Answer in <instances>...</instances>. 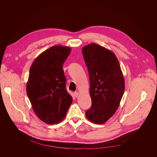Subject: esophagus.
Here are the masks:
<instances>
[{"instance_id": "1", "label": "esophagus", "mask_w": 157, "mask_h": 157, "mask_svg": "<svg viewBox=\"0 0 157 157\" xmlns=\"http://www.w3.org/2000/svg\"><path fill=\"white\" fill-rule=\"evenodd\" d=\"M74 96H75V97H77L78 96V92H75L74 93Z\"/></svg>"}]
</instances>
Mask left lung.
<instances>
[{
	"instance_id": "left-lung-1",
	"label": "left lung",
	"mask_w": 157,
	"mask_h": 157,
	"mask_svg": "<svg viewBox=\"0 0 157 157\" xmlns=\"http://www.w3.org/2000/svg\"><path fill=\"white\" fill-rule=\"evenodd\" d=\"M88 67L92 105L85 113L93 123L103 124L116 112L123 95L125 84L115 54L95 43L82 48Z\"/></svg>"
}]
</instances>
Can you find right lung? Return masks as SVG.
I'll return each mask as SVG.
<instances>
[{
  "label": "right lung",
  "instance_id": "add662e5",
  "mask_svg": "<svg viewBox=\"0 0 157 157\" xmlns=\"http://www.w3.org/2000/svg\"><path fill=\"white\" fill-rule=\"evenodd\" d=\"M71 51L68 46H53L42 52L29 69L27 95L34 112L48 124L62 121L72 102L63 69Z\"/></svg>",
  "mask_w": 157,
  "mask_h": 157
}]
</instances>
